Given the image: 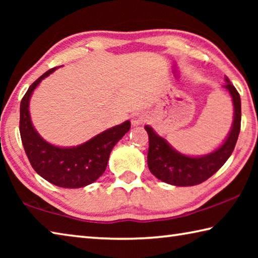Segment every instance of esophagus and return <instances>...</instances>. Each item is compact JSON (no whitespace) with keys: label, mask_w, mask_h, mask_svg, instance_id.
<instances>
[{"label":"esophagus","mask_w":258,"mask_h":258,"mask_svg":"<svg viewBox=\"0 0 258 258\" xmlns=\"http://www.w3.org/2000/svg\"><path fill=\"white\" fill-rule=\"evenodd\" d=\"M146 120H147L146 113H143V112H137V113H135V115L133 116V118H132V125H133V126H140V125H142L143 123H145Z\"/></svg>","instance_id":"1"}]
</instances>
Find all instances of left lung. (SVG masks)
<instances>
[{
    "instance_id": "8db88e82",
    "label": "left lung",
    "mask_w": 258,
    "mask_h": 258,
    "mask_svg": "<svg viewBox=\"0 0 258 258\" xmlns=\"http://www.w3.org/2000/svg\"><path fill=\"white\" fill-rule=\"evenodd\" d=\"M223 87L232 98L233 120L224 141L209 154L202 156L182 154L169 145L167 140L157 134L150 125L145 126L149 135L148 167L158 180L176 186L197 185L215 174L229 159L240 132L241 100L228 77H225Z\"/></svg>"
}]
</instances>
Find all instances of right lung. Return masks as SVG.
<instances>
[{
    "instance_id": "1",
    "label": "right lung",
    "mask_w": 258,
    "mask_h": 258,
    "mask_svg": "<svg viewBox=\"0 0 258 258\" xmlns=\"http://www.w3.org/2000/svg\"><path fill=\"white\" fill-rule=\"evenodd\" d=\"M52 68L37 78L20 103V137L26 155L38 175L52 184L77 189L91 184L106 171L112 148L131 128V121L113 126L75 147H59L47 142L34 127L29 112L30 98Z\"/></svg>"
}]
</instances>
